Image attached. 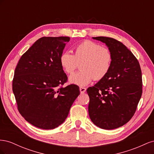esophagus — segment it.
I'll list each match as a JSON object with an SVG mask.
<instances>
[{
	"label": "esophagus",
	"mask_w": 154,
	"mask_h": 154,
	"mask_svg": "<svg viewBox=\"0 0 154 154\" xmlns=\"http://www.w3.org/2000/svg\"><path fill=\"white\" fill-rule=\"evenodd\" d=\"M80 91L81 94H83L86 91V88L85 87H80Z\"/></svg>",
	"instance_id": "obj_1"
}]
</instances>
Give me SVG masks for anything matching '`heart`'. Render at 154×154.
I'll return each mask as SVG.
<instances>
[{"instance_id": "1", "label": "heart", "mask_w": 154, "mask_h": 154, "mask_svg": "<svg viewBox=\"0 0 154 154\" xmlns=\"http://www.w3.org/2000/svg\"><path fill=\"white\" fill-rule=\"evenodd\" d=\"M112 55L110 51L102 48L99 44L85 41L76 45L74 54L63 53L60 57V63L64 71L72 73L80 64L81 71L72 74L69 82L78 86H85L94 80L105 78L110 71Z\"/></svg>"}]
</instances>
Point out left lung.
I'll use <instances>...</instances> for the list:
<instances>
[{"instance_id":"8db88e82","label":"left lung","mask_w":154,"mask_h":154,"mask_svg":"<svg viewBox=\"0 0 154 154\" xmlns=\"http://www.w3.org/2000/svg\"><path fill=\"white\" fill-rule=\"evenodd\" d=\"M105 44L112 55L106 76L87 88L89 117L101 128H119L132 118L142 95V74L137 58L122 42L109 37H92Z\"/></svg>"}]
</instances>
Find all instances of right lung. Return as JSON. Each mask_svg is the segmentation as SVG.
I'll return each instance as SVG.
<instances>
[{"mask_svg": "<svg viewBox=\"0 0 154 154\" xmlns=\"http://www.w3.org/2000/svg\"><path fill=\"white\" fill-rule=\"evenodd\" d=\"M69 37H42L18 61L13 92L18 110L27 122L50 130L62 124L80 94L76 85L62 87L67 80L60 63Z\"/></svg>", "mask_w": 154, "mask_h": 154, "instance_id": "right-lung-1", "label": "right lung"}]
</instances>
